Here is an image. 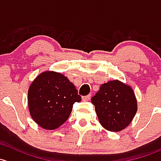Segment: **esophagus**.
<instances>
[{
  "instance_id": "esophagus-1",
  "label": "esophagus",
  "mask_w": 161,
  "mask_h": 161,
  "mask_svg": "<svg viewBox=\"0 0 161 161\" xmlns=\"http://www.w3.org/2000/svg\"><path fill=\"white\" fill-rule=\"evenodd\" d=\"M91 98V96L90 95H88V96H82V101H89V99H90Z\"/></svg>"
}]
</instances>
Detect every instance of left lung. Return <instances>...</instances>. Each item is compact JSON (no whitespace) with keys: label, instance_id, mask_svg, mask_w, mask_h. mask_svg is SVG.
Returning a JSON list of instances; mask_svg holds the SVG:
<instances>
[{"label":"left lung","instance_id":"left-lung-1","mask_svg":"<svg viewBox=\"0 0 161 161\" xmlns=\"http://www.w3.org/2000/svg\"><path fill=\"white\" fill-rule=\"evenodd\" d=\"M91 101L100 124L111 132L125 129L137 111V102L133 90L119 80L103 84Z\"/></svg>","mask_w":161,"mask_h":161}]
</instances>
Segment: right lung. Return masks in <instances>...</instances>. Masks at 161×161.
<instances>
[{
  "label": "right lung",
  "mask_w": 161,
  "mask_h": 161,
  "mask_svg": "<svg viewBox=\"0 0 161 161\" xmlns=\"http://www.w3.org/2000/svg\"><path fill=\"white\" fill-rule=\"evenodd\" d=\"M75 86L62 74L46 71L32 82L28 92V108L33 120L45 130L62 126L80 102Z\"/></svg>",
  "instance_id": "add662e5"
}]
</instances>
